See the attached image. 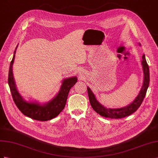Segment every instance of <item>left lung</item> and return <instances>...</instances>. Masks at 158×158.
Returning <instances> with one entry per match:
<instances>
[{"mask_svg": "<svg viewBox=\"0 0 158 158\" xmlns=\"http://www.w3.org/2000/svg\"><path fill=\"white\" fill-rule=\"evenodd\" d=\"M139 45L141 46V44L139 43ZM142 65L143 73V81L142 88L140 89V91H139L138 96L133 101V102H132L130 105L124 107L119 108V109H110V108H106L104 106L97 100L95 95H94V93L91 91V89L89 87H87V91L90 104H91L94 110L97 113L99 114L102 116L106 117V118L116 119L124 118V117L128 116L134 113V112H136L138 108L140 106L143 98L146 96L147 89L148 87H149L150 83L149 67H148V65L146 62V57L144 54L142 56Z\"/></svg>", "mask_w": 158, "mask_h": 158, "instance_id": "8db88e82", "label": "left lung"}]
</instances>
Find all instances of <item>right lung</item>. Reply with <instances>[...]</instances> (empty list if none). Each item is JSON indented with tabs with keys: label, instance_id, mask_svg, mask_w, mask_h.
I'll return each instance as SVG.
<instances>
[{
	"label": "right lung",
	"instance_id": "right-lung-1",
	"mask_svg": "<svg viewBox=\"0 0 158 158\" xmlns=\"http://www.w3.org/2000/svg\"><path fill=\"white\" fill-rule=\"evenodd\" d=\"M17 47L18 46L14 52V56L10 62L8 79V85L10 87L15 103L22 114L34 120L47 121L55 118L59 115L65 108L69 92L71 88L73 87L77 81V77H71L63 80L59 92L51 101L43 104L37 101H27L18 91L13 76L12 66L14 64Z\"/></svg>",
	"mask_w": 158,
	"mask_h": 158
}]
</instances>
